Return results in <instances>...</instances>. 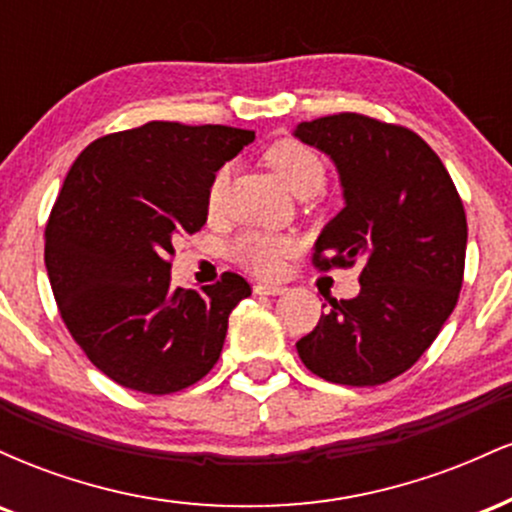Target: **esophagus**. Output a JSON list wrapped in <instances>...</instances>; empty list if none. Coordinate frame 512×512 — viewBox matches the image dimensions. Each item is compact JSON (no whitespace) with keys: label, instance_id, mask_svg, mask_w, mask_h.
Returning <instances> with one entry per match:
<instances>
[{"label":"esophagus","instance_id":"34e87169","mask_svg":"<svg viewBox=\"0 0 512 512\" xmlns=\"http://www.w3.org/2000/svg\"><path fill=\"white\" fill-rule=\"evenodd\" d=\"M255 293L257 296H281V293H286V289L279 284H257Z\"/></svg>","mask_w":512,"mask_h":512}]
</instances>
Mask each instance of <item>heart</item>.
Returning a JSON list of instances; mask_svg holds the SVG:
<instances>
[{
    "label": "heart",
    "instance_id": "obj_1",
    "mask_svg": "<svg viewBox=\"0 0 512 512\" xmlns=\"http://www.w3.org/2000/svg\"><path fill=\"white\" fill-rule=\"evenodd\" d=\"M264 163L274 170L276 178L286 190L296 197L317 195L325 185V163L320 154L310 149L308 144L296 142V139H281L264 151ZM228 185V168H221L211 180L207 192V207L216 211L223 202V192ZM298 240L286 233H267V231H243L233 240L231 257L238 264L257 276H274L281 272L284 257L296 252Z\"/></svg>",
    "mask_w": 512,
    "mask_h": 512
}]
</instances>
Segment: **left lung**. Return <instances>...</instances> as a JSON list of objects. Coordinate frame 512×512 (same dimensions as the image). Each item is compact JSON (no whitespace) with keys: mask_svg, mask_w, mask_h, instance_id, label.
Masks as SVG:
<instances>
[{"mask_svg":"<svg viewBox=\"0 0 512 512\" xmlns=\"http://www.w3.org/2000/svg\"><path fill=\"white\" fill-rule=\"evenodd\" d=\"M293 134L332 158L344 190L313 264L361 262L358 296L332 298L296 342L298 356L330 383L383 385L419 361L455 310L467 250L462 199L436 151L407 127L339 113Z\"/></svg>","mask_w":512,"mask_h":512,"instance_id":"1","label":"left lung"}]
</instances>
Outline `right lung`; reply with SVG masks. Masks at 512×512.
<instances>
[{
    "label": "right lung",
    "mask_w": 512,
    "mask_h": 512,
    "mask_svg": "<svg viewBox=\"0 0 512 512\" xmlns=\"http://www.w3.org/2000/svg\"><path fill=\"white\" fill-rule=\"evenodd\" d=\"M252 139L250 129L154 120L96 139L69 168L45 267L69 334L117 385L170 395L219 361L250 284L223 272L202 291L173 289L170 257L175 236L207 223L216 170Z\"/></svg>",
    "instance_id": "right-lung-1"
}]
</instances>
